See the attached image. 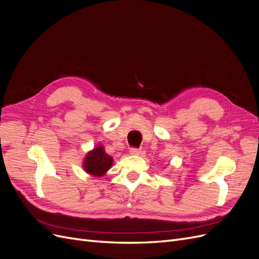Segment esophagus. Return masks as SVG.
Returning <instances> with one entry per match:
<instances>
[{
  "instance_id": "1",
  "label": "esophagus",
  "mask_w": 259,
  "mask_h": 259,
  "mask_svg": "<svg viewBox=\"0 0 259 259\" xmlns=\"http://www.w3.org/2000/svg\"><path fill=\"white\" fill-rule=\"evenodd\" d=\"M140 152H142V150H140V149H137V148H132L130 150V153L132 155H139Z\"/></svg>"
}]
</instances>
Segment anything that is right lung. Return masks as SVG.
I'll return each instance as SVG.
<instances>
[{
  "label": "right lung",
  "mask_w": 259,
  "mask_h": 259,
  "mask_svg": "<svg viewBox=\"0 0 259 259\" xmlns=\"http://www.w3.org/2000/svg\"><path fill=\"white\" fill-rule=\"evenodd\" d=\"M112 164L113 158L106 153L104 146L99 144L93 150L86 153L82 166L86 173L93 177H101L106 175L107 171L111 168Z\"/></svg>",
  "instance_id": "1"
}]
</instances>
